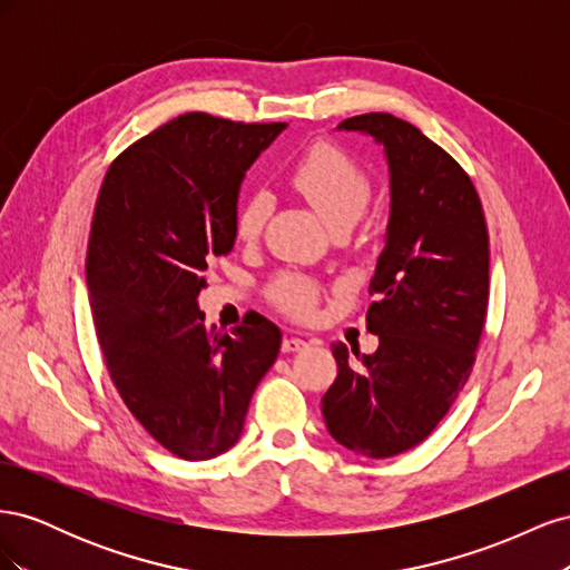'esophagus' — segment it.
<instances>
[{
    "instance_id": "esophagus-1",
    "label": "esophagus",
    "mask_w": 570,
    "mask_h": 570,
    "mask_svg": "<svg viewBox=\"0 0 570 570\" xmlns=\"http://www.w3.org/2000/svg\"><path fill=\"white\" fill-rule=\"evenodd\" d=\"M306 344L308 342H304L302 337H285L283 344H281V350H283V354H295V352L306 350Z\"/></svg>"
}]
</instances>
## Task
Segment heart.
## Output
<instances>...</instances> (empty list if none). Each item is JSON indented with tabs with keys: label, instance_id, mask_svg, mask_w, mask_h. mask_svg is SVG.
<instances>
[{
	"label": "heart",
	"instance_id": "b5f03b06",
	"mask_svg": "<svg viewBox=\"0 0 570 570\" xmlns=\"http://www.w3.org/2000/svg\"><path fill=\"white\" fill-rule=\"evenodd\" d=\"M289 183L314 206L327 228H354L371 202V180L350 154L333 145H316L292 166ZM273 212V199L264 189H254L237 206L235 228L243 239L262 235ZM273 299L283 312L297 318L314 316L318 292L302 275H281L273 283Z\"/></svg>",
	"mask_w": 570,
	"mask_h": 570
}]
</instances>
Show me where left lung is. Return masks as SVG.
I'll return each instance as SVG.
<instances>
[{"mask_svg":"<svg viewBox=\"0 0 570 570\" xmlns=\"http://www.w3.org/2000/svg\"><path fill=\"white\" fill-rule=\"evenodd\" d=\"M337 130L383 147L390 216L366 314L377 350L358 356L333 344L337 377L321 411L344 450L387 459L433 433L469 381L488 314L490 239L471 178L416 126L364 114Z\"/></svg>","mask_w":570,"mask_h":570,"instance_id":"obj_1","label":"left lung"}]
</instances>
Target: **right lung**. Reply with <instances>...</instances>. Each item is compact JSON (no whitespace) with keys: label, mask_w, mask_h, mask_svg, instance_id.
Returning a JSON list of instances; mask_svg holds the SVG:
<instances>
[{"label":"right lung","mask_w":570,"mask_h":570,"mask_svg":"<svg viewBox=\"0 0 570 570\" xmlns=\"http://www.w3.org/2000/svg\"><path fill=\"white\" fill-rule=\"evenodd\" d=\"M285 128L185 114L130 145L99 189L85 264L99 347L132 416L187 461L239 440L281 352V327L258 314L230 335L206 325L199 292L233 252L249 166Z\"/></svg>","instance_id":"right-lung-1"}]
</instances>
